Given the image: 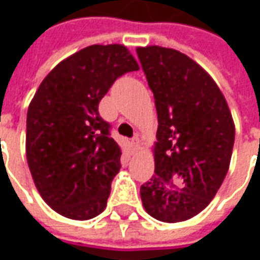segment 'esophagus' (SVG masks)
I'll list each match as a JSON object with an SVG mask.
<instances>
[{"instance_id":"1","label":"esophagus","mask_w":260,"mask_h":260,"mask_svg":"<svg viewBox=\"0 0 260 260\" xmlns=\"http://www.w3.org/2000/svg\"><path fill=\"white\" fill-rule=\"evenodd\" d=\"M131 146H132V149H134V152H138V150H139V147H141V141H139V136L132 138V141H131Z\"/></svg>"}]
</instances>
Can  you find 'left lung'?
I'll return each instance as SVG.
<instances>
[{
  "mask_svg": "<svg viewBox=\"0 0 260 260\" xmlns=\"http://www.w3.org/2000/svg\"><path fill=\"white\" fill-rule=\"evenodd\" d=\"M157 110L154 175L141 186L143 207L164 223L189 220L210 203L229 171L235 125L216 82L174 48L138 47Z\"/></svg>",
  "mask_w": 260,
  "mask_h": 260,
  "instance_id": "obj_1",
  "label": "left lung"
}]
</instances>
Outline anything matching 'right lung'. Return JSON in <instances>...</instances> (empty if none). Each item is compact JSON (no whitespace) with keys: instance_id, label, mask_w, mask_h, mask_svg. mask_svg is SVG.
I'll list each match as a JSON object with an SVG mask.
<instances>
[{"instance_id":"right-lung-1","label":"right lung","mask_w":260,"mask_h":260,"mask_svg":"<svg viewBox=\"0 0 260 260\" xmlns=\"http://www.w3.org/2000/svg\"><path fill=\"white\" fill-rule=\"evenodd\" d=\"M138 69L125 46H89L54 67L31 99L26 158L43 201L61 216L89 220L107 206L121 147L99 103L117 78Z\"/></svg>"}]
</instances>
